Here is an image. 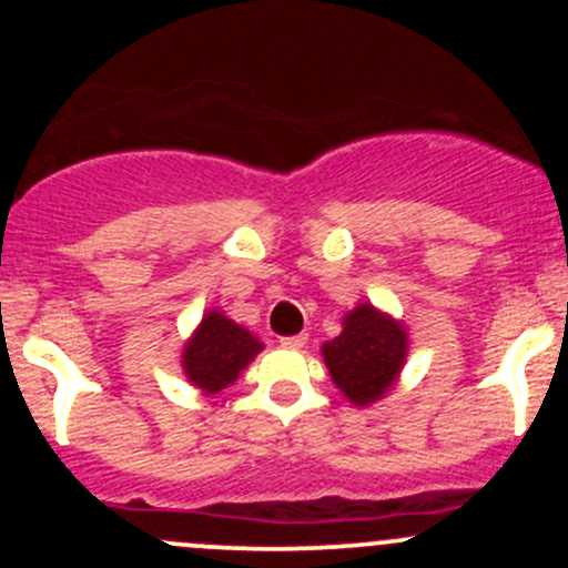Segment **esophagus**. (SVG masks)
Returning a JSON list of instances; mask_svg holds the SVG:
<instances>
[{
  "label": "esophagus",
  "instance_id": "esophagus-1",
  "mask_svg": "<svg viewBox=\"0 0 568 568\" xmlns=\"http://www.w3.org/2000/svg\"><path fill=\"white\" fill-rule=\"evenodd\" d=\"M307 343V335H288V337H280V346L285 348H302Z\"/></svg>",
  "mask_w": 568,
  "mask_h": 568
}]
</instances>
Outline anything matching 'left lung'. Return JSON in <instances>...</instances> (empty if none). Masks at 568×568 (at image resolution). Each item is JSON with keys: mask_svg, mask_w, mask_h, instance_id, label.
Masks as SVG:
<instances>
[{"mask_svg": "<svg viewBox=\"0 0 568 568\" xmlns=\"http://www.w3.org/2000/svg\"><path fill=\"white\" fill-rule=\"evenodd\" d=\"M332 382L354 404L379 400L406 357V332L371 305H359L343 321V332L321 348Z\"/></svg>", "mask_w": 568, "mask_h": 568, "instance_id": "8db88e82", "label": "left lung"}]
</instances>
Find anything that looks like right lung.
Here are the masks:
<instances>
[{
    "label": "right lung",
    "mask_w": 568,
    "mask_h": 568,
    "mask_svg": "<svg viewBox=\"0 0 568 568\" xmlns=\"http://www.w3.org/2000/svg\"><path fill=\"white\" fill-rule=\"evenodd\" d=\"M261 352L257 337L222 313H209L183 348V371L203 393H220L239 379L244 365Z\"/></svg>",
    "instance_id": "obj_1"
}]
</instances>
